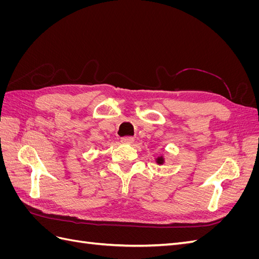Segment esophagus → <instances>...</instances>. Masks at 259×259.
Wrapping results in <instances>:
<instances>
[{
	"label": "esophagus",
	"instance_id": "34e87169",
	"mask_svg": "<svg viewBox=\"0 0 259 259\" xmlns=\"http://www.w3.org/2000/svg\"><path fill=\"white\" fill-rule=\"evenodd\" d=\"M121 142L123 143V144H132L133 142H134V138L133 137H131V136H125V137H122L121 138Z\"/></svg>",
	"mask_w": 259,
	"mask_h": 259
}]
</instances>
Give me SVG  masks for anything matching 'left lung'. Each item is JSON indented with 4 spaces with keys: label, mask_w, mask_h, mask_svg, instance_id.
Returning <instances> with one entry per match:
<instances>
[{
    "label": "left lung",
    "mask_w": 259,
    "mask_h": 259,
    "mask_svg": "<svg viewBox=\"0 0 259 259\" xmlns=\"http://www.w3.org/2000/svg\"><path fill=\"white\" fill-rule=\"evenodd\" d=\"M155 161H156V163L159 164V165H161V164L164 163V158H163V156H159V158L155 159Z\"/></svg>",
    "instance_id": "obj_1"
}]
</instances>
